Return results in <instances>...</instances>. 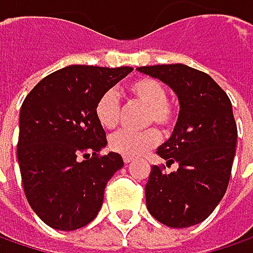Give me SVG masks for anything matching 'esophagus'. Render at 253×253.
I'll list each match as a JSON object with an SVG mask.
<instances>
[{
  "label": "esophagus",
  "mask_w": 253,
  "mask_h": 253,
  "mask_svg": "<svg viewBox=\"0 0 253 253\" xmlns=\"http://www.w3.org/2000/svg\"><path fill=\"white\" fill-rule=\"evenodd\" d=\"M131 161H132V158H131V157H124V163H125V164H129Z\"/></svg>",
  "instance_id": "34e87169"
}]
</instances>
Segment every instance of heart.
Here are the masks:
<instances>
[{
  "label": "heart",
  "instance_id": "b5f03b06",
  "mask_svg": "<svg viewBox=\"0 0 253 253\" xmlns=\"http://www.w3.org/2000/svg\"><path fill=\"white\" fill-rule=\"evenodd\" d=\"M128 92L148 108L147 125H158L163 129H170L175 119L172 105L167 100L166 87L155 79L141 78L128 86ZM119 99L114 90H106L99 96L95 106V114L105 128H114L119 121ZM160 142V134L157 129H145L134 132L128 129L118 131L109 138V147L112 151L125 157H139L153 150Z\"/></svg>",
  "mask_w": 253,
  "mask_h": 253
}]
</instances>
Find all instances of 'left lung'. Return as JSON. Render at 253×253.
Wrapping results in <instances>:
<instances>
[{"label": "left lung", "mask_w": 253, "mask_h": 253, "mask_svg": "<svg viewBox=\"0 0 253 253\" xmlns=\"http://www.w3.org/2000/svg\"><path fill=\"white\" fill-rule=\"evenodd\" d=\"M136 70L169 84L180 103L171 136L157 150L167 166L177 163L178 169L166 174L158 166L151 167L147 209L170 227L197 225L220 203L229 184L238 139L230 99L208 73L186 64Z\"/></svg>", "instance_id": "8db88e82"}]
</instances>
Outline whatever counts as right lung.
Returning a JSON list of instances; mask_svg holds the SVG:
<instances>
[{"instance_id": "obj_1", "label": "right lung", "mask_w": 253, "mask_h": 253, "mask_svg": "<svg viewBox=\"0 0 253 253\" xmlns=\"http://www.w3.org/2000/svg\"><path fill=\"white\" fill-rule=\"evenodd\" d=\"M134 69L72 64L40 81L20 111L17 158L36 214L53 229L76 230L99 213L109 178L124 167L95 114L99 96Z\"/></svg>"}]
</instances>
